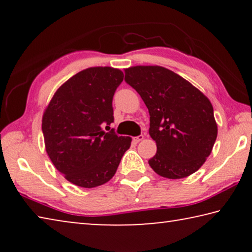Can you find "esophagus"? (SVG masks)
Here are the masks:
<instances>
[{
  "instance_id": "34e87169",
  "label": "esophagus",
  "mask_w": 252,
  "mask_h": 252,
  "mask_svg": "<svg viewBox=\"0 0 252 252\" xmlns=\"http://www.w3.org/2000/svg\"><path fill=\"white\" fill-rule=\"evenodd\" d=\"M143 138H144V136L142 134H140L138 136H134V138L132 139V141H133V143H139L140 141H142Z\"/></svg>"
}]
</instances>
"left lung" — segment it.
Here are the masks:
<instances>
[{"label": "left lung", "mask_w": 252, "mask_h": 252, "mask_svg": "<svg viewBox=\"0 0 252 252\" xmlns=\"http://www.w3.org/2000/svg\"><path fill=\"white\" fill-rule=\"evenodd\" d=\"M126 82L142 97L157 143L149 160L159 176L181 179L194 173L210 156L218 127L208 97L190 82L162 66H133Z\"/></svg>", "instance_id": "obj_1"}]
</instances>
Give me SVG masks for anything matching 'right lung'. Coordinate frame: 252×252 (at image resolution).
Wrapping results in <instances>:
<instances>
[{
  "label": "right lung",
  "instance_id": "obj_1",
  "mask_svg": "<svg viewBox=\"0 0 252 252\" xmlns=\"http://www.w3.org/2000/svg\"><path fill=\"white\" fill-rule=\"evenodd\" d=\"M123 73L109 66L90 67L55 92L42 119L45 149L67 181L82 188L104 185L117 172L130 136L114 129L112 100Z\"/></svg>",
  "mask_w": 252,
  "mask_h": 252
}]
</instances>
